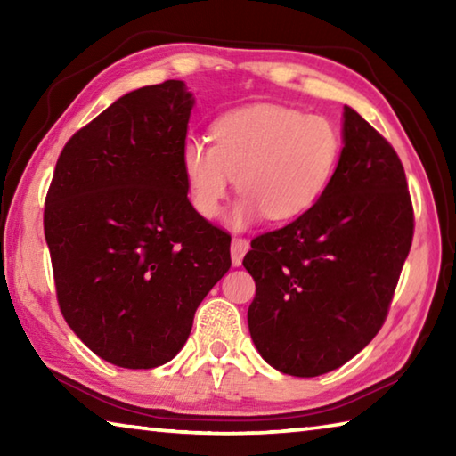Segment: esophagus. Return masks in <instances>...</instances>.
Returning a JSON list of instances; mask_svg holds the SVG:
<instances>
[{
    "label": "esophagus",
    "mask_w": 456,
    "mask_h": 456,
    "mask_svg": "<svg viewBox=\"0 0 456 456\" xmlns=\"http://www.w3.org/2000/svg\"><path fill=\"white\" fill-rule=\"evenodd\" d=\"M247 249H249V241L247 239L233 237V241H231V259H233V265H241Z\"/></svg>",
    "instance_id": "esophagus-1"
}]
</instances>
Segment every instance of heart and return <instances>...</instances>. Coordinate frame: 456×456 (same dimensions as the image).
<instances>
[{"instance_id":"obj_1","label":"heart","mask_w":456,"mask_h":456,"mask_svg":"<svg viewBox=\"0 0 456 456\" xmlns=\"http://www.w3.org/2000/svg\"><path fill=\"white\" fill-rule=\"evenodd\" d=\"M211 141L183 144V173L192 209L215 219L231 187L241 192L231 223L296 219L318 203L334 179L342 136L322 114L280 104L233 108L211 125Z\"/></svg>"}]
</instances>
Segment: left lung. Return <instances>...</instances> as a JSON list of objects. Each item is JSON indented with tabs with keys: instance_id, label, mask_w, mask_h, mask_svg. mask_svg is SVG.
Segmentation results:
<instances>
[{
	"instance_id": "left-lung-1",
	"label": "left lung",
	"mask_w": 456,
	"mask_h": 456,
	"mask_svg": "<svg viewBox=\"0 0 456 456\" xmlns=\"http://www.w3.org/2000/svg\"><path fill=\"white\" fill-rule=\"evenodd\" d=\"M414 235L396 151L350 106L334 179L310 211L251 241L256 280L247 312L269 366L314 378L372 342L388 315Z\"/></svg>"
}]
</instances>
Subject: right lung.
Instances as JSON below:
<instances>
[{
  "instance_id": "obj_1",
  "label": "right lung",
  "mask_w": 456,
  "mask_h": 456,
  "mask_svg": "<svg viewBox=\"0 0 456 456\" xmlns=\"http://www.w3.org/2000/svg\"><path fill=\"white\" fill-rule=\"evenodd\" d=\"M181 80L128 92L61 149L44 209L60 312L110 364H167L231 267V235L192 209Z\"/></svg>"
}]
</instances>
